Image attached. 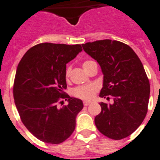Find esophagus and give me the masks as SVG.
Here are the masks:
<instances>
[{"label":"esophagus","mask_w":160,"mask_h":160,"mask_svg":"<svg viewBox=\"0 0 160 160\" xmlns=\"http://www.w3.org/2000/svg\"><path fill=\"white\" fill-rule=\"evenodd\" d=\"M90 103H91V102H88V101H84V102H83V105H84V106H88L89 105H90Z\"/></svg>","instance_id":"esophagus-1"}]
</instances>
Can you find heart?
Wrapping results in <instances>:
<instances>
[{"instance_id": "b5f03b06", "label": "heart", "mask_w": 160, "mask_h": 160, "mask_svg": "<svg viewBox=\"0 0 160 160\" xmlns=\"http://www.w3.org/2000/svg\"><path fill=\"white\" fill-rule=\"evenodd\" d=\"M93 62V61L90 60H87L85 61L82 63V67L85 70H87L88 67H90V64ZM70 71H71V67H68L66 70L65 76L67 78L70 77ZM98 86L97 84L92 83V84L89 85H84V86H79L77 87L74 88L72 90V95L75 98H78V99H82V100H86L90 101L94 98L95 94L98 93Z\"/></svg>"}]
</instances>
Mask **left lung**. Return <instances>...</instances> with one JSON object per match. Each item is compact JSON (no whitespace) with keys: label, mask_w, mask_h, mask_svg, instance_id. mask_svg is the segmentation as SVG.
<instances>
[{"label":"left lung","mask_w":160,"mask_h":160,"mask_svg":"<svg viewBox=\"0 0 160 160\" xmlns=\"http://www.w3.org/2000/svg\"><path fill=\"white\" fill-rule=\"evenodd\" d=\"M82 48L102 67L100 97L113 99L112 105L100 103L102 111L94 119L97 128L112 140L125 138L137 129L148 112L150 83L143 64L135 51L120 41L97 40Z\"/></svg>","instance_id":"left-lung-1"}]
</instances>
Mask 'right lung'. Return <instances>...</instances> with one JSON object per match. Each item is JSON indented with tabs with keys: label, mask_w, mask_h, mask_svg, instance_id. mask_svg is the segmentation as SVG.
<instances>
[{
	"label": "right lung",
	"mask_w": 160,
	"mask_h": 160,
	"mask_svg": "<svg viewBox=\"0 0 160 160\" xmlns=\"http://www.w3.org/2000/svg\"><path fill=\"white\" fill-rule=\"evenodd\" d=\"M82 51L81 44L39 43L19 62L12 89L16 107L27 129L44 143H61L74 131L83 104L64 92L66 64ZM63 100L68 104L59 108Z\"/></svg>",
	"instance_id": "1"
}]
</instances>
